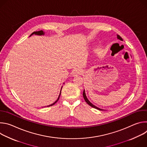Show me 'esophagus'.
I'll list each match as a JSON object with an SVG mask.
<instances>
[{
	"label": "esophagus",
	"mask_w": 147,
	"mask_h": 147,
	"mask_svg": "<svg viewBox=\"0 0 147 147\" xmlns=\"http://www.w3.org/2000/svg\"><path fill=\"white\" fill-rule=\"evenodd\" d=\"M82 73V71L81 70V69H78V68H76L73 71V75L74 76H77V75H80Z\"/></svg>",
	"instance_id": "1"
}]
</instances>
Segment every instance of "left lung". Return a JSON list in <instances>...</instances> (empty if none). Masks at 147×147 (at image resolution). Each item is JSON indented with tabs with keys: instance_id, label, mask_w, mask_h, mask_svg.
I'll use <instances>...</instances> for the list:
<instances>
[{
	"instance_id": "obj_1",
	"label": "left lung",
	"mask_w": 147,
	"mask_h": 147,
	"mask_svg": "<svg viewBox=\"0 0 147 147\" xmlns=\"http://www.w3.org/2000/svg\"><path fill=\"white\" fill-rule=\"evenodd\" d=\"M117 39H120V40H123V39L121 38V36H120V35H117ZM82 95H83L84 99V100H86V102L90 106H91V107H92V108H95V109H98V110H99V111H103V109H100V108H99L96 107V106H95V105H93L92 103H91V102H90V101L88 99V98H87V96H86L85 90H84V91H83V94H82Z\"/></svg>"
}]
</instances>
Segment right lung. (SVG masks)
Wrapping results in <instances>:
<instances>
[{"mask_svg":"<svg viewBox=\"0 0 147 147\" xmlns=\"http://www.w3.org/2000/svg\"><path fill=\"white\" fill-rule=\"evenodd\" d=\"M33 34H35V35H44V34H45V32L43 31H42V30H40V31H34V32H33L31 34V35L30 36H31L32 35H33ZM61 88H62V87H61ZM61 90H60V94H59V96H58V98H57V99L54 102V103H53L52 104H51V105H49V106H47V107H51V106H52V105H53L54 104H55L57 102V100H59V97H60V94H61Z\"/></svg>","mask_w":147,"mask_h":147,"instance_id":"1","label":"right lung"}]
</instances>
